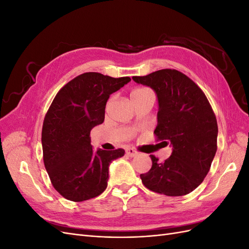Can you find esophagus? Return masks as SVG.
Returning a JSON list of instances; mask_svg holds the SVG:
<instances>
[{"instance_id":"esophagus-1","label":"esophagus","mask_w":249,"mask_h":249,"mask_svg":"<svg viewBox=\"0 0 249 249\" xmlns=\"http://www.w3.org/2000/svg\"><path fill=\"white\" fill-rule=\"evenodd\" d=\"M126 155L130 156V157H136L138 155V153L134 148L130 147V148L126 149Z\"/></svg>"}]
</instances>
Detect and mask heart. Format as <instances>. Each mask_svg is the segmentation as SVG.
Segmentation results:
<instances>
[{
  "label": "heart",
  "mask_w": 249,
  "mask_h": 249,
  "mask_svg": "<svg viewBox=\"0 0 249 249\" xmlns=\"http://www.w3.org/2000/svg\"><path fill=\"white\" fill-rule=\"evenodd\" d=\"M147 90H149V89H147V88H136V89H134L133 91H132L131 96L139 94V93H142V92H145V91H147Z\"/></svg>",
  "instance_id": "heart-1"
}]
</instances>
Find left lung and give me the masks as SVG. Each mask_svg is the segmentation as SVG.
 I'll use <instances>...</instances> for the list:
<instances>
[{
    "label": "left lung",
    "mask_w": 249,
    "mask_h": 249,
    "mask_svg": "<svg viewBox=\"0 0 249 249\" xmlns=\"http://www.w3.org/2000/svg\"><path fill=\"white\" fill-rule=\"evenodd\" d=\"M156 92L159 111L155 134L172 147L164 162L150 155L153 165L140 175L147 189L167 196H182L197 188L210 170L217 150L218 126L202 90L176 70L133 77Z\"/></svg>",
    "instance_id": "1"
}]
</instances>
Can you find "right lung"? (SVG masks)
<instances>
[{"instance_id": "right-lung-1", "label": "right lung", "mask_w": 249, "mask_h": 249, "mask_svg": "<svg viewBox=\"0 0 249 249\" xmlns=\"http://www.w3.org/2000/svg\"><path fill=\"white\" fill-rule=\"evenodd\" d=\"M130 81L129 77L85 72L55 96L43 120L41 143L51 182L64 198L83 201L106 190L110 164L123 157L124 150L94 152L90 131L104 123L110 95Z\"/></svg>"}]
</instances>
